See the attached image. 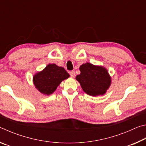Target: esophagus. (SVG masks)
Wrapping results in <instances>:
<instances>
[{"mask_svg":"<svg viewBox=\"0 0 146 146\" xmlns=\"http://www.w3.org/2000/svg\"><path fill=\"white\" fill-rule=\"evenodd\" d=\"M70 76H71L72 78H74V77H75V71H70Z\"/></svg>","mask_w":146,"mask_h":146,"instance_id":"1","label":"esophagus"}]
</instances>
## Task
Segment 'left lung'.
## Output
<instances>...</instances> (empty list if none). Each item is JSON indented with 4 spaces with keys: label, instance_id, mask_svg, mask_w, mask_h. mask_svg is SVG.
Masks as SVG:
<instances>
[{
    "label": "left lung",
    "instance_id": "8db88e82",
    "mask_svg": "<svg viewBox=\"0 0 146 146\" xmlns=\"http://www.w3.org/2000/svg\"><path fill=\"white\" fill-rule=\"evenodd\" d=\"M79 70L80 74L76 76V80L86 93L93 97L104 95L111 82L105 68L87 62L81 65Z\"/></svg>",
    "mask_w": 146,
    "mask_h": 146
}]
</instances>
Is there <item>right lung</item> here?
<instances>
[{
    "mask_svg": "<svg viewBox=\"0 0 146 146\" xmlns=\"http://www.w3.org/2000/svg\"><path fill=\"white\" fill-rule=\"evenodd\" d=\"M70 77L62 67L55 64H49L42 71L36 73L33 77L35 88L44 95H49L55 91L62 81Z\"/></svg>",
    "mask_w": 146,
    "mask_h": 146,
    "instance_id": "obj_1",
    "label": "right lung"
}]
</instances>
